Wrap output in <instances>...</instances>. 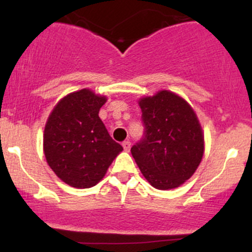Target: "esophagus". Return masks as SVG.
<instances>
[{"instance_id": "esophagus-1", "label": "esophagus", "mask_w": 252, "mask_h": 252, "mask_svg": "<svg viewBox=\"0 0 252 252\" xmlns=\"http://www.w3.org/2000/svg\"><path fill=\"white\" fill-rule=\"evenodd\" d=\"M122 146H123L124 150H126V152H128V150L130 149V147H131V142H130V141H124V142L122 143Z\"/></svg>"}]
</instances>
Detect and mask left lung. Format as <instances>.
<instances>
[{
    "label": "left lung",
    "instance_id": "left-lung-1",
    "mask_svg": "<svg viewBox=\"0 0 252 252\" xmlns=\"http://www.w3.org/2000/svg\"><path fill=\"white\" fill-rule=\"evenodd\" d=\"M138 104L144 134L131 147L132 158L153 187H179L194 174L204 155V134L194 110L167 90Z\"/></svg>",
    "mask_w": 252,
    "mask_h": 252
}]
</instances>
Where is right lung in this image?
<instances>
[{
    "label": "right lung",
    "mask_w": 252,
    "mask_h": 252,
    "mask_svg": "<svg viewBox=\"0 0 252 252\" xmlns=\"http://www.w3.org/2000/svg\"><path fill=\"white\" fill-rule=\"evenodd\" d=\"M106 97L89 89L72 92L54 106L43 132V152L58 178L76 189H90L103 179L122 152L98 114Z\"/></svg>",
    "instance_id": "add662e5"
}]
</instances>
